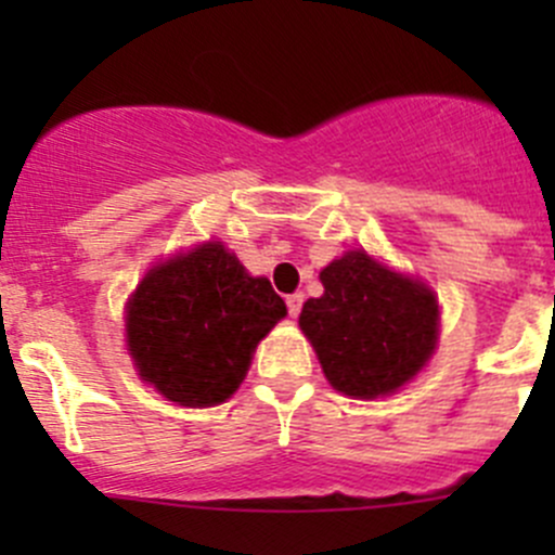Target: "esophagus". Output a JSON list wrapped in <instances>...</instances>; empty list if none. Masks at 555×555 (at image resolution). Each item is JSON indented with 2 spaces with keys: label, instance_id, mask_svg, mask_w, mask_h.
<instances>
[{
  "label": "esophagus",
  "instance_id": "1",
  "mask_svg": "<svg viewBox=\"0 0 555 555\" xmlns=\"http://www.w3.org/2000/svg\"><path fill=\"white\" fill-rule=\"evenodd\" d=\"M300 309H304V295H300V293L287 295V311H289V317H293V319L298 317Z\"/></svg>",
  "mask_w": 555,
  "mask_h": 555
}]
</instances>
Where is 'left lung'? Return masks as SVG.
<instances>
[{"instance_id":"8db88e82","label":"left lung","mask_w":555,"mask_h":555,"mask_svg":"<svg viewBox=\"0 0 555 555\" xmlns=\"http://www.w3.org/2000/svg\"><path fill=\"white\" fill-rule=\"evenodd\" d=\"M319 279L324 295L306 300L300 330L335 389L389 395L422 371L438 340V300L424 284L365 251H346Z\"/></svg>"}]
</instances>
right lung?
Listing matches in <instances>:
<instances>
[{"instance_id": "1", "label": "right lung", "mask_w": 555, "mask_h": 555, "mask_svg": "<svg viewBox=\"0 0 555 555\" xmlns=\"http://www.w3.org/2000/svg\"><path fill=\"white\" fill-rule=\"evenodd\" d=\"M287 313L271 282L249 276L220 242L155 266L128 304L139 376L171 402L217 405L242 384L257 340Z\"/></svg>"}]
</instances>
